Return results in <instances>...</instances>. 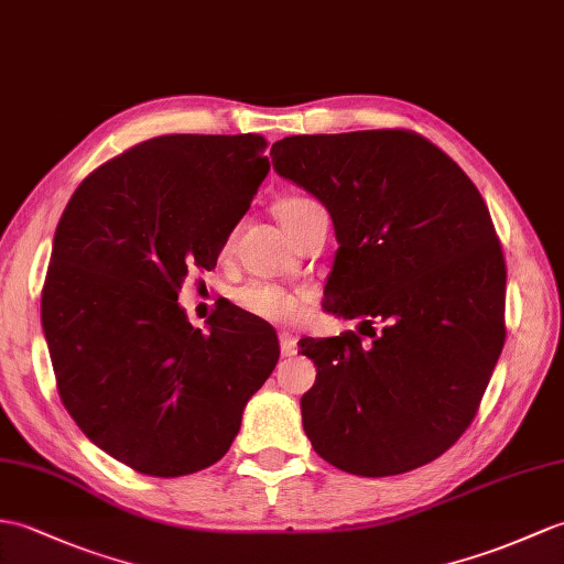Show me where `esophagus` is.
<instances>
[{
  "label": "esophagus",
  "instance_id": "34e87169",
  "mask_svg": "<svg viewBox=\"0 0 564 564\" xmlns=\"http://www.w3.org/2000/svg\"><path fill=\"white\" fill-rule=\"evenodd\" d=\"M279 341H281V356H283V358L295 356V352H297V338H295L293 334L283 332V334L279 336Z\"/></svg>",
  "mask_w": 564,
  "mask_h": 564
}]
</instances>
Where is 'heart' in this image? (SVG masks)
Here are the masks:
<instances>
[{
    "instance_id": "heart-1",
    "label": "heart",
    "mask_w": 564,
    "mask_h": 564,
    "mask_svg": "<svg viewBox=\"0 0 564 564\" xmlns=\"http://www.w3.org/2000/svg\"><path fill=\"white\" fill-rule=\"evenodd\" d=\"M314 202L303 199V196H291V199H283L276 206V216L283 223L295 220L300 214H305ZM235 305L252 314L257 319H264L271 324H291L297 319L300 303L291 295L281 291L279 285L271 283H247L235 291Z\"/></svg>"
}]
</instances>
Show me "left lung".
<instances>
[{
  "instance_id": "obj_1",
  "label": "left lung",
  "mask_w": 564,
  "mask_h": 564,
  "mask_svg": "<svg viewBox=\"0 0 564 564\" xmlns=\"http://www.w3.org/2000/svg\"><path fill=\"white\" fill-rule=\"evenodd\" d=\"M271 155L332 216L338 250L322 307L372 338H300L317 368L300 399L305 435L352 476L430 464L476 417L505 346L507 271L486 202L405 129L285 137Z\"/></svg>"
}]
</instances>
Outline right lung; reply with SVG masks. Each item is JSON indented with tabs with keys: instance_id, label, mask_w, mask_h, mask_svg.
<instances>
[{
	"instance_id": "add662e5",
	"label": "right lung",
	"mask_w": 564,
	"mask_h": 564,
	"mask_svg": "<svg viewBox=\"0 0 564 564\" xmlns=\"http://www.w3.org/2000/svg\"><path fill=\"white\" fill-rule=\"evenodd\" d=\"M259 134H165L94 170L52 242L41 319L64 409L143 476L216 464L279 362L238 307L194 329L177 303L212 271L269 173Z\"/></svg>"
}]
</instances>
